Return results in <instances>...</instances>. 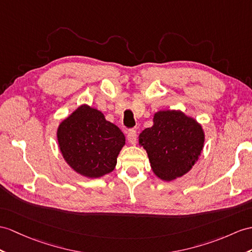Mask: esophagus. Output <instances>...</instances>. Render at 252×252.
<instances>
[{
    "mask_svg": "<svg viewBox=\"0 0 252 252\" xmlns=\"http://www.w3.org/2000/svg\"><path fill=\"white\" fill-rule=\"evenodd\" d=\"M127 140L131 145H134L137 143V132L136 130H129L127 132Z\"/></svg>",
    "mask_w": 252,
    "mask_h": 252,
    "instance_id": "obj_1",
    "label": "esophagus"
}]
</instances>
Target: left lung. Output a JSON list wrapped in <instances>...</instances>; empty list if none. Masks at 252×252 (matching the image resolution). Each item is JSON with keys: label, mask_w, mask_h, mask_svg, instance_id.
<instances>
[{"label": "left lung", "mask_w": 252, "mask_h": 252, "mask_svg": "<svg viewBox=\"0 0 252 252\" xmlns=\"http://www.w3.org/2000/svg\"><path fill=\"white\" fill-rule=\"evenodd\" d=\"M205 133L197 120L182 110H159L153 126L139 134L151 168L159 179L171 182L187 174L203 151Z\"/></svg>", "instance_id": "obj_1"}]
</instances>
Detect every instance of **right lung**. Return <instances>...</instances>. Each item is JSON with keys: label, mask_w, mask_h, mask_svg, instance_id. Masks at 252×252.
<instances>
[{"label": "right lung", "mask_w": 252, "mask_h": 252, "mask_svg": "<svg viewBox=\"0 0 252 252\" xmlns=\"http://www.w3.org/2000/svg\"><path fill=\"white\" fill-rule=\"evenodd\" d=\"M57 139L66 163L88 179H99L111 173L126 143L120 128L87 103L60 123Z\"/></svg>", "instance_id": "right-lung-1"}]
</instances>
